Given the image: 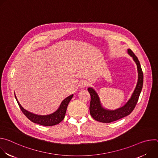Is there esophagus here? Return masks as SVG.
<instances>
[{"mask_svg":"<svg viewBox=\"0 0 158 158\" xmlns=\"http://www.w3.org/2000/svg\"><path fill=\"white\" fill-rule=\"evenodd\" d=\"M88 85V82L87 81H82L81 83V87L82 88H84L85 87H87Z\"/></svg>","mask_w":158,"mask_h":158,"instance_id":"esophagus-1","label":"esophagus"}]
</instances>
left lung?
I'll list each match as a JSON object with an SVG mask.
<instances>
[{
  "mask_svg": "<svg viewBox=\"0 0 158 158\" xmlns=\"http://www.w3.org/2000/svg\"><path fill=\"white\" fill-rule=\"evenodd\" d=\"M129 54L132 57L134 60L137 64L138 71V81L134 91L129 100V101L123 106L115 110H108L102 107L99 98L93 88H88V92L91 95V102H90L89 110L91 116L96 121L109 123L117 120H119L126 116L130 114L134 109L136 107L139 99V97L143 85V73L138 57L131 50L128 49Z\"/></svg>",
  "mask_w": 158,
  "mask_h": 158,
  "instance_id": "left-lung-1",
  "label": "left lung"
}]
</instances>
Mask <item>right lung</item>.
Here are the masks:
<instances>
[{
  "instance_id": "obj_1",
  "label": "right lung",
  "mask_w": 158,
  "mask_h": 158,
  "mask_svg": "<svg viewBox=\"0 0 158 158\" xmlns=\"http://www.w3.org/2000/svg\"><path fill=\"white\" fill-rule=\"evenodd\" d=\"M73 96V94L71 95L70 96L67 97L65 99H64L59 108L55 112H54V113L50 115H47V116H39V115L31 113V112L24 109L21 106V105L17 101L16 96L15 95V98L17 100L19 106L21 109L22 112L24 114V115L32 122L40 125L45 126H52L58 124L64 119L65 115V112L67 110V106H68V104L71 100Z\"/></svg>"
}]
</instances>
